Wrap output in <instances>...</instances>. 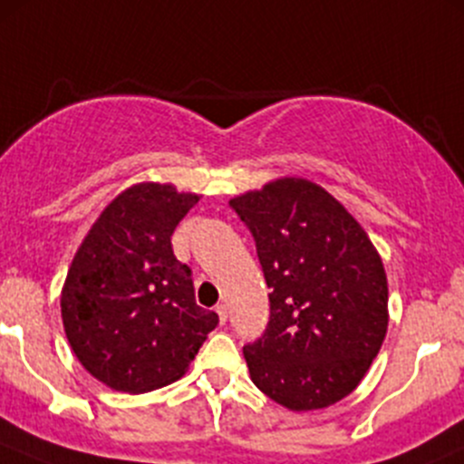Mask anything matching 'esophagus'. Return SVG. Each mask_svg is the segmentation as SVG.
Segmentation results:
<instances>
[{
	"instance_id": "1",
	"label": "esophagus",
	"mask_w": 464,
	"mask_h": 464,
	"mask_svg": "<svg viewBox=\"0 0 464 464\" xmlns=\"http://www.w3.org/2000/svg\"><path fill=\"white\" fill-rule=\"evenodd\" d=\"M215 312H218L219 323H222V325H224V323L228 321V307L227 305H218V310H215Z\"/></svg>"
}]
</instances>
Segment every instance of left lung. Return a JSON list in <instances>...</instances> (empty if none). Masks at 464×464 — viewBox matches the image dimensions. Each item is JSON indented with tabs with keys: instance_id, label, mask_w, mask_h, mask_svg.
<instances>
[{
	"instance_id": "8db88e82",
	"label": "left lung",
	"mask_w": 464,
	"mask_h": 464,
	"mask_svg": "<svg viewBox=\"0 0 464 464\" xmlns=\"http://www.w3.org/2000/svg\"><path fill=\"white\" fill-rule=\"evenodd\" d=\"M269 294L265 334L245 345L251 382L289 411L354 391L388 330V280L362 224L325 188L283 177L233 198Z\"/></svg>"
}]
</instances>
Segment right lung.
Wrapping results in <instances>:
<instances>
[{
  "label": "right lung",
  "mask_w": 464,
  "mask_h": 464,
  "mask_svg": "<svg viewBox=\"0 0 464 464\" xmlns=\"http://www.w3.org/2000/svg\"><path fill=\"white\" fill-rule=\"evenodd\" d=\"M199 195L143 181L105 206L67 271L60 310L82 368L111 391L139 392L184 377L218 314L195 303L190 266L170 236Z\"/></svg>",
  "instance_id": "obj_1"
}]
</instances>
